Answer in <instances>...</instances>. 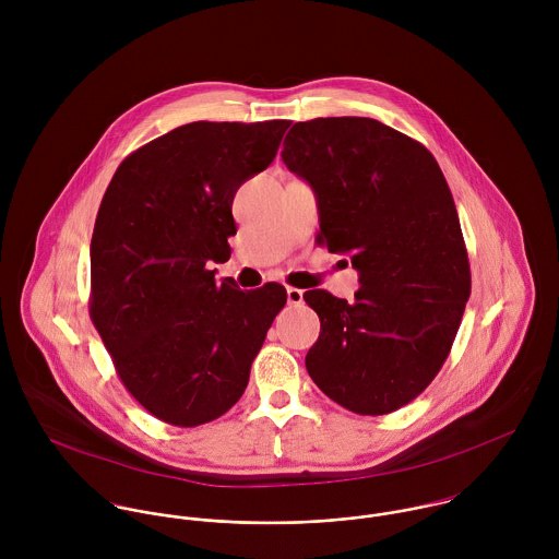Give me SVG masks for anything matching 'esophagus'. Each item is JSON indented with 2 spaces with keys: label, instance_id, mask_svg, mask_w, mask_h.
Here are the masks:
<instances>
[{
  "label": "esophagus",
  "instance_id": "34e87169",
  "mask_svg": "<svg viewBox=\"0 0 559 559\" xmlns=\"http://www.w3.org/2000/svg\"><path fill=\"white\" fill-rule=\"evenodd\" d=\"M286 297H288V304L290 306H301L304 304V290H299V288H288L286 290Z\"/></svg>",
  "mask_w": 559,
  "mask_h": 559
}]
</instances>
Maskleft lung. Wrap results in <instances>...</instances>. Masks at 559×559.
I'll return each instance as SVG.
<instances>
[{
  "instance_id": "left-lung-1",
  "label": "left lung",
  "mask_w": 559,
  "mask_h": 559,
  "mask_svg": "<svg viewBox=\"0 0 559 559\" xmlns=\"http://www.w3.org/2000/svg\"><path fill=\"white\" fill-rule=\"evenodd\" d=\"M282 160L317 191L320 242L359 271L353 304L304 295L320 319L306 368L344 408L392 413L432 383L472 295L445 176L419 142L355 116L297 122Z\"/></svg>"
}]
</instances>
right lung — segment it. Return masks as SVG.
<instances>
[{
	"label": "right lung",
	"instance_id": "obj_1",
	"mask_svg": "<svg viewBox=\"0 0 559 559\" xmlns=\"http://www.w3.org/2000/svg\"><path fill=\"white\" fill-rule=\"evenodd\" d=\"M290 120L191 122L122 160L90 242V319L127 392L157 419L193 428L239 402L251 361L286 306L269 282L240 290L233 200L275 159Z\"/></svg>",
	"mask_w": 559,
	"mask_h": 559
}]
</instances>
